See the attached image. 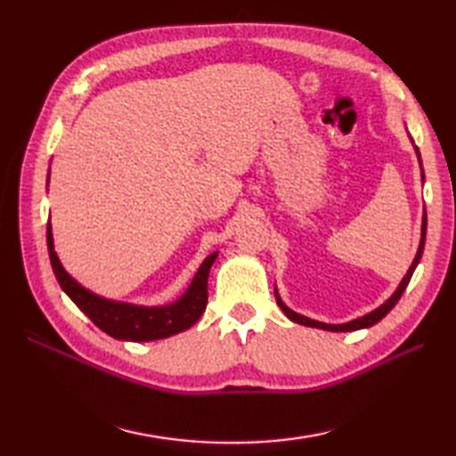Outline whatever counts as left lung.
I'll return each mask as SVG.
<instances>
[{
	"label": "left lung",
	"mask_w": 456,
	"mask_h": 456,
	"mask_svg": "<svg viewBox=\"0 0 456 456\" xmlns=\"http://www.w3.org/2000/svg\"><path fill=\"white\" fill-rule=\"evenodd\" d=\"M418 157H419V151H418ZM421 174H423V170H421ZM425 231H428V216H423V225H421V243H419V248H418V255H415L413 263H411V266H410V270H408V274H405V278L402 280V284H400V286H398V289H395V292L392 294V297L388 299V302L382 304V305L378 307V309H374V312L366 314V315L358 317V319H353V322H348V323H341V325H327V323L314 322V319H309V317H304V315H299V314L292 312V309H289V307L282 302V299H280V296L276 294V302H278L280 309H282V312L288 315V319H292L294 323L305 325V327L325 329V331H356V329L372 327L374 323L380 322L382 317L388 315L390 309H392L395 304H398V299H400V297H402V294L405 292V288H408L410 280H411V274H413V270H415V266L419 265V258H421V255H423V247H425Z\"/></svg>",
	"instance_id": "obj_1"
}]
</instances>
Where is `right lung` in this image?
Segmentation results:
<instances>
[{"label":"right lung","instance_id":"add662e5","mask_svg":"<svg viewBox=\"0 0 456 456\" xmlns=\"http://www.w3.org/2000/svg\"><path fill=\"white\" fill-rule=\"evenodd\" d=\"M46 245L48 256L54 270L58 284L66 296L98 325L103 333L121 341H157L180 331H186L198 322L208 305V276L209 268L216 263L217 253L203 260L200 270L193 276L190 288L178 302L162 307H141L131 304L111 302L92 294L90 289L82 288L76 280L62 268L53 245L51 223L46 225Z\"/></svg>","mask_w":456,"mask_h":456}]
</instances>
